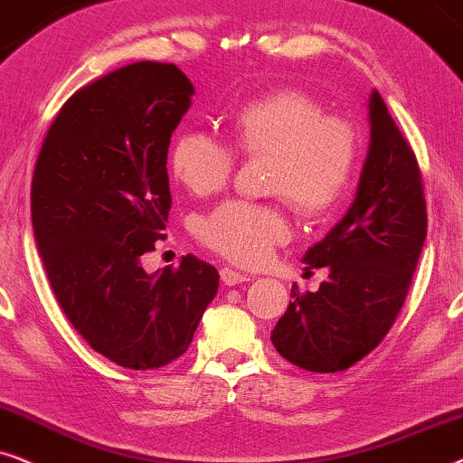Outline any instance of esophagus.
<instances>
[{
  "mask_svg": "<svg viewBox=\"0 0 463 463\" xmlns=\"http://www.w3.org/2000/svg\"><path fill=\"white\" fill-rule=\"evenodd\" d=\"M220 275H222V281L226 283V286H237V283H243V281H250V275H245V273H239V270H235V269H222L220 270Z\"/></svg>",
  "mask_w": 463,
  "mask_h": 463,
  "instance_id": "obj_1",
  "label": "esophagus"
}]
</instances>
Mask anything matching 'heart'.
<instances>
[{
	"label": "heart",
	"mask_w": 463,
	"mask_h": 463,
	"mask_svg": "<svg viewBox=\"0 0 463 463\" xmlns=\"http://www.w3.org/2000/svg\"><path fill=\"white\" fill-rule=\"evenodd\" d=\"M228 146L248 158H269V193L286 196L303 218L322 220L343 199L357 158V131L347 118L326 114L298 89H277L239 106L226 118ZM235 156L201 131H182L169 147L171 175L196 196L220 193ZM286 213L275 205L226 201L199 224L209 250L256 267L286 241Z\"/></svg>",
	"instance_id": "obj_1"
}]
</instances>
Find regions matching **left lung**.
I'll use <instances>...</instances> for the list:
<instances>
[{"instance_id":"1","label":"left lung","mask_w":463,"mask_h":463,"mask_svg":"<svg viewBox=\"0 0 463 463\" xmlns=\"http://www.w3.org/2000/svg\"><path fill=\"white\" fill-rule=\"evenodd\" d=\"M371 144L355 199L307 269L328 267L317 292L292 288V303L270 332L275 349L298 368L338 373L371 354L390 332L421 256L428 212L415 152L377 90L368 99Z\"/></svg>"}]
</instances>
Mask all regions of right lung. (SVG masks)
<instances>
[{"mask_svg":"<svg viewBox=\"0 0 463 463\" xmlns=\"http://www.w3.org/2000/svg\"><path fill=\"white\" fill-rule=\"evenodd\" d=\"M193 95L174 63L120 67L67 99L33 171L31 222L61 309L133 371L186 354L218 294V270L193 254L154 275L139 262L167 224L171 133Z\"/></svg>","mask_w":463,"mask_h":463,"instance_id":"add662e5","label":"right lung"}]
</instances>
